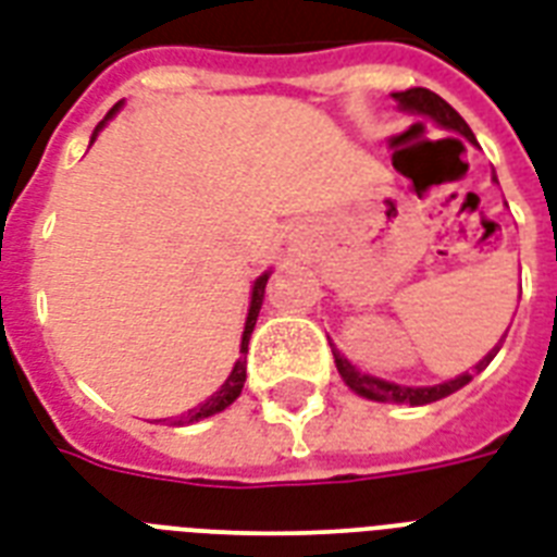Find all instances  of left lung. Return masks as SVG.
Segmentation results:
<instances>
[{"instance_id":"obj_1","label":"left lung","mask_w":557,"mask_h":557,"mask_svg":"<svg viewBox=\"0 0 557 557\" xmlns=\"http://www.w3.org/2000/svg\"><path fill=\"white\" fill-rule=\"evenodd\" d=\"M392 98L398 101V110L404 113H412V115H424L430 119L433 124H438L442 131H454L459 136L476 145V136L471 133V127L465 124V119L456 113L450 103L444 101L442 95L430 92L424 86H416V89H407V92H392ZM494 183H497V176H494ZM499 346H503V339H499L497 346L491 348L488 355L482 357L480 363L473 366L471 372H462L450 377V381L444 383H435V386H404V383H392V381H383V377H374V374H366L360 372L348 357H343L334 348V363H337V372L339 377L346 381V386L351 392H357L360 398H369V400H381V404H409V407H424V404H433V400H442L447 395H454L459 392L462 386L473 381V374H480L485 366L497 357Z\"/></svg>"}]
</instances>
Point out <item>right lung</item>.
I'll return each instance as SVG.
<instances>
[{
	"instance_id": "obj_1",
	"label": "right lung",
	"mask_w": 557,
	"mask_h": 557,
	"mask_svg": "<svg viewBox=\"0 0 557 557\" xmlns=\"http://www.w3.org/2000/svg\"><path fill=\"white\" fill-rule=\"evenodd\" d=\"M124 101H119L110 110V113L103 115V122H98V127H95L92 133V141L98 139V133L107 127V122L110 119H115V113L122 110ZM270 273L273 270H267V273H261L256 278V284H252V293H249V310H247V322H244V334H240V357L235 360V366H232V372L230 377L223 381V386H220L211 398H206L200 404V407H194L188 409L183 418H176L174 424L176 426H183V424H194V421H202V418H209V416H218V412H223L226 407H232L235 400H238L240 389H244V381H247V348H249V337H252V331H256V319L258 313H261V305H264V287L267 282H270Z\"/></svg>"
}]
</instances>
